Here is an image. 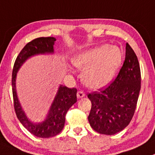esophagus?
Listing matches in <instances>:
<instances>
[{"label":"esophagus","mask_w":155,"mask_h":155,"mask_svg":"<svg viewBox=\"0 0 155 155\" xmlns=\"http://www.w3.org/2000/svg\"><path fill=\"white\" fill-rule=\"evenodd\" d=\"M85 94L83 91H79L77 92V97L78 98H82V97H85Z\"/></svg>","instance_id":"34e87169"}]
</instances>
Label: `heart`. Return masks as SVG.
Listing matches in <instances>:
<instances>
[{"label": "heart", "instance_id": "b5f03b06", "mask_svg": "<svg viewBox=\"0 0 155 155\" xmlns=\"http://www.w3.org/2000/svg\"><path fill=\"white\" fill-rule=\"evenodd\" d=\"M122 60V52L117 46L103 45L76 55L73 65L84 70L82 79L85 85L97 88L113 78Z\"/></svg>", "mask_w": 155, "mask_h": 155}]
</instances>
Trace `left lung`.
<instances>
[{"label": "left lung", "mask_w": 155, "mask_h": 155, "mask_svg": "<svg viewBox=\"0 0 155 155\" xmlns=\"http://www.w3.org/2000/svg\"><path fill=\"white\" fill-rule=\"evenodd\" d=\"M141 89V70L137 56L126 45V58L115 79L105 88L88 93L91 102L88 117L91 128L100 134L122 131L133 117Z\"/></svg>", "instance_id": "1"}]
</instances>
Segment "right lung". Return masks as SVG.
<instances>
[{
    "mask_svg": "<svg viewBox=\"0 0 155 155\" xmlns=\"http://www.w3.org/2000/svg\"><path fill=\"white\" fill-rule=\"evenodd\" d=\"M56 41L53 37H41L35 38L25 45L18 54L13 68L12 73V91L13 106L16 117L23 127L29 133L39 138H51L57 136L62 131L65 124V117L68 110L77 101L76 88H70L61 85L58 89L54 101L51 105L48 116L45 121L41 124L30 122L21 108L16 93V76L20 66L29 57L38 54L51 53L54 51L53 45Z\"/></svg>",
    "mask_w": 155,
    "mask_h": 155,
    "instance_id": "right-lung-1",
    "label": "right lung"
}]
</instances>
